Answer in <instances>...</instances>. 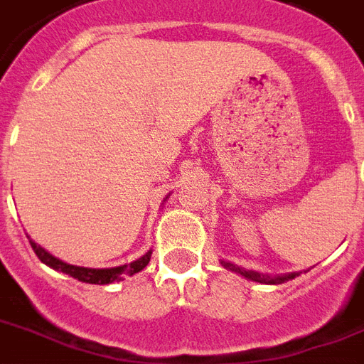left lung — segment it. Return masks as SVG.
Here are the masks:
<instances>
[{
	"mask_svg": "<svg viewBox=\"0 0 364 364\" xmlns=\"http://www.w3.org/2000/svg\"><path fill=\"white\" fill-rule=\"evenodd\" d=\"M222 267L228 268L231 272H237L240 276L248 277L252 281H257V283H267V285H281V283H287L289 279H294L296 276H300L298 272H292V274H285V276H264V274H259L255 270H244V268L237 267V264H231L228 261H222Z\"/></svg>",
	"mask_w": 364,
	"mask_h": 364,
	"instance_id": "left-lung-1",
	"label": "left lung"
}]
</instances>
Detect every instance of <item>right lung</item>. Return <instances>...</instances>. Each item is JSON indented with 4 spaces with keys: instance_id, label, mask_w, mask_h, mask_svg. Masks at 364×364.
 I'll use <instances>...</instances> for the list:
<instances>
[{
    "instance_id": "right-lung-1",
    "label": "right lung",
    "mask_w": 364,
    "mask_h": 364,
    "mask_svg": "<svg viewBox=\"0 0 364 364\" xmlns=\"http://www.w3.org/2000/svg\"><path fill=\"white\" fill-rule=\"evenodd\" d=\"M31 242V248L35 250L36 257L41 259L44 264H48L53 270H59L63 274H68V276L75 277V279L83 281V283H92V285H109V283H114V281L124 279V276H133L136 272L144 270L148 267L149 257H151V252H148L146 255H142L136 261L129 262V264H122V267L114 268H85V267H75V264H68V262L60 261V259L53 257L50 252H46L42 246H38L36 242Z\"/></svg>"
}]
</instances>
